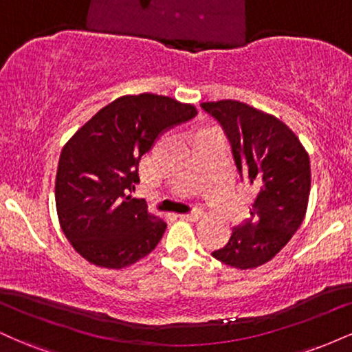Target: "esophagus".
I'll return each mask as SVG.
<instances>
[{
  "mask_svg": "<svg viewBox=\"0 0 352 352\" xmlns=\"http://www.w3.org/2000/svg\"><path fill=\"white\" fill-rule=\"evenodd\" d=\"M201 215H204V212L201 210H193V212L190 213H180V218L182 220H188V221H197L199 218H201Z\"/></svg>",
  "mask_w": 352,
  "mask_h": 352,
  "instance_id": "obj_1",
  "label": "esophagus"
}]
</instances>
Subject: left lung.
<instances>
[{
  "instance_id": "8db88e82",
  "label": "left lung",
  "mask_w": 352,
  "mask_h": 352,
  "mask_svg": "<svg viewBox=\"0 0 352 352\" xmlns=\"http://www.w3.org/2000/svg\"><path fill=\"white\" fill-rule=\"evenodd\" d=\"M223 125L238 170L258 188L245 227L232 230L228 243L212 254L236 270L268 263L292 240L308 208L309 155L283 120L240 100L201 102Z\"/></svg>"
}]
</instances>
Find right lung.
Here are the masks:
<instances>
[{
    "label": "right lung",
    "instance_id": "obj_1",
    "mask_svg": "<svg viewBox=\"0 0 352 352\" xmlns=\"http://www.w3.org/2000/svg\"><path fill=\"white\" fill-rule=\"evenodd\" d=\"M195 116L193 104L167 96H120L64 144L56 210L63 233L84 260L122 270L155 250L167 221L129 192L139 182L140 157L160 132Z\"/></svg>",
    "mask_w": 352,
    "mask_h": 352
}]
</instances>
